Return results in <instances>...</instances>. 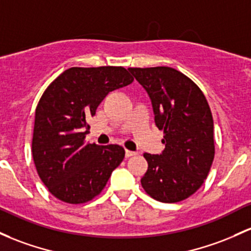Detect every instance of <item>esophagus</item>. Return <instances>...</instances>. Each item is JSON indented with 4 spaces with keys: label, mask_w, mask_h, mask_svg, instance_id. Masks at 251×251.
<instances>
[{
    "label": "esophagus",
    "mask_w": 251,
    "mask_h": 251,
    "mask_svg": "<svg viewBox=\"0 0 251 251\" xmlns=\"http://www.w3.org/2000/svg\"><path fill=\"white\" fill-rule=\"evenodd\" d=\"M134 155H136V152H134V151H130V150H126L125 151V156L127 157V158H128V157H132V156H134Z\"/></svg>",
    "instance_id": "34e87169"
}]
</instances>
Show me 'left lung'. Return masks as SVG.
<instances>
[{
    "mask_svg": "<svg viewBox=\"0 0 251 251\" xmlns=\"http://www.w3.org/2000/svg\"><path fill=\"white\" fill-rule=\"evenodd\" d=\"M148 92L155 123L164 136L161 155L144 153V191L161 202H178L194 194L214 158L213 118L203 93L191 78L169 67L128 68Z\"/></svg>",
    "mask_w": 251,
    "mask_h": 251,
    "instance_id": "1",
    "label": "left lung"
}]
</instances>
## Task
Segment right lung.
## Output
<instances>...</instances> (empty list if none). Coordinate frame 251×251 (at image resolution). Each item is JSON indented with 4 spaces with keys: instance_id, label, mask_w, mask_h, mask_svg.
<instances>
[{
    "instance_id": "obj_1",
    "label": "right lung",
    "mask_w": 251,
    "mask_h": 251,
    "mask_svg": "<svg viewBox=\"0 0 251 251\" xmlns=\"http://www.w3.org/2000/svg\"><path fill=\"white\" fill-rule=\"evenodd\" d=\"M132 82L123 67H75L46 88L35 109L32 155L38 175L57 199L90 201L123 162V147L89 144L85 134L88 120L106 95Z\"/></svg>"
}]
</instances>
